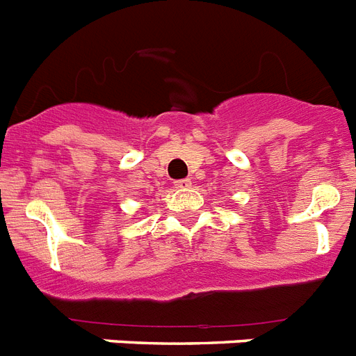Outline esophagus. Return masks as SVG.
I'll return each instance as SVG.
<instances>
[{
  "mask_svg": "<svg viewBox=\"0 0 356 356\" xmlns=\"http://www.w3.org/2000/svg\"><path fill=\"white\" fill-rule=\"evenodd\" d=\"M175 185L178 187V189H189L191 180H189V178H181V180H176Z\"/></svg>",
  "mask_w": 356,
  "mask_h": 356,
  "instance_id": "obj_1",
  "label": "esophagus"
}]
</instances>
